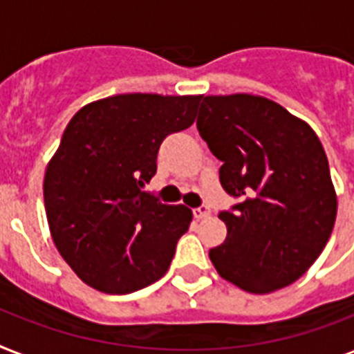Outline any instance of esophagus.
Listing matches in <instances>:
<instances>
[{
  "label": "esophagus",
  "instance_id": "esophagus-1",
  "mask_svg": "<svg viewBox=\"0 0 354 354\" xmlns=\"http://www.w3.org/2000/svg\"><path fill=\"white\" fill-rule=\"evenodd\" d=\"M193 215H194V218L202 221V218H205V216L211 215V209L207 207V205H200V207H194Z\"/></svg>",
  "mask_w": 354,
  "mask_h": 354
}]
</instances>
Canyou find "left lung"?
I'll list each match as a JSON object with an SVG mask.
<instances>
[{
  "label": "left lung",
  "mask_w": 354,
  "mask_h": 354,
  "mask_svg": "<svg viewBox=\"0 0 354 354\" xmlns=\"http://www.w3.org/2000/svg\"><path fill=\"white\" fill-rule=\"evenodd\" d=\"M196 128L222 161L224 191L241 198L218 215L227 235L209 250L216 272L252 294L299 279L324 252L338 209L316 132L250 93L202 95Z\"/></svg>",
  "instance_id": "8db88e82"
}]
</instances>
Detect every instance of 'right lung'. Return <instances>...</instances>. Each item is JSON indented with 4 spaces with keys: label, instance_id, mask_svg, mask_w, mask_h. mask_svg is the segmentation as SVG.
<instances>
[{
    "label": "right lung",
    "instance_id": "right-lung-1",
    "mask_svg": "<svg viewBox=\"0 0 354 354\" xmlns=\"http://www.w3.org/2000/svg\"><path fill=\"white\" fill-rule=\"evenodd\" d=\"M200 95L122 93L75 113L44 178L55 246L86 285L130 294L165 275L193 211L141 187L169 133L194 122Z\"/></svg>",
    "mask_w": 354,
    "mask_h": 354
}]
</instances>
